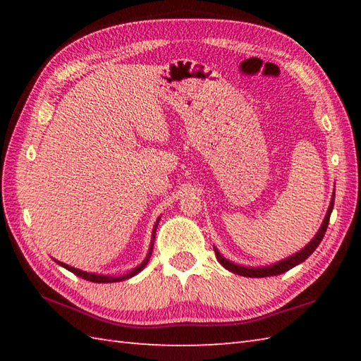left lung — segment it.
Returning <instances> with one entry per match:
<instances>
[{
    "label": "left lung",
    "mask_w": 361,
    "mask_h": 361,
    "mask_svg": "<svg viewBox=\"0 0 361 361\" xmlns=\"http://www.w3.org/2000/svg\"><path fill=\"white\" fill-rule=\"evenodd\" d=\"M334 200H335V195L332 197L331 206H329L327 214H326V217L323 220V225H321V228L318 229L317 235L313 237V239L307 245H305V247L301 251H298L296 255L290 256L287 259H283V260H281V262H278V264H273V265H268V267L252 268V267H242V265H237L234 262H229L228 259H225L224 256L220 255L217 248H214V251H216L217 260L226 268V270L233 271L235 274H240V276H247V278H267V276H276V274H281V273L288 271L290 268H293V267L299 265L301 262H304V260L307 259L312 255V252L318 248V245L321 243V240H323V237L326 234V229H327V225H329V219H331V212L334 209Z\"/></svg>",
    "instance_id": "obj_1"
}]
</instances>
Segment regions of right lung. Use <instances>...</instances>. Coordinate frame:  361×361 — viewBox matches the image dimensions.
<instances>
[{"mask_svg": "<svg viewBox=\"0 0 361 361\" xmlns=\"http://www.w3.org/2000/svg\"><path fill=\"white\" fill-rule=\"evenodd\" d=\"M158 221H159V219L157 220L155 228H153L152 239H155V231H157ZM152 250H153V240H152V243H150V250H149V252H147V256H145V259L142 260V262H141L140 265H137V267H135L132 271H128L127 274H122V276H110V274H96V273H88V271H82V270H79V268H74V267L66 265V264H63V262H59V260H56V262H57L59 265H62L63 268H66L68 271L74 273L75 276H80L82 279H87V281H90V282H97V283H109V282H119V281L128 279V278H132V276H135V274L140 273V271L142 270V268H144L145 265H147L149 259H150V256H152Z\"/></svg>", "mask_w": 361, "mask_h": 361, "instance_id": "add662e5", "label": "right lung"}]
</instances>
